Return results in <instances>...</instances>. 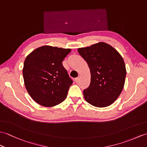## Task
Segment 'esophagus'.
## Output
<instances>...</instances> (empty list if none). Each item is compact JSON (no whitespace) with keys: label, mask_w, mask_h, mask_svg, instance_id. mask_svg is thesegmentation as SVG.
Returning <instances> with one entry per match:
<instances>
[{"label":"esophagus","mask_w":147,"mask_h":147,"mask_svg":"<svg viewBox=\"0 0 147 147\" xmlns=\"http://www.w3.org/2000/svg\"><path fill=\"white\" fill-rule=\"evenodd\" d=\"M80 80V76H79L78 77L74 79V82H75L76 83H78V82H79Z\"/></svg>","instance_id":"esophagus-1"}]
</instances>
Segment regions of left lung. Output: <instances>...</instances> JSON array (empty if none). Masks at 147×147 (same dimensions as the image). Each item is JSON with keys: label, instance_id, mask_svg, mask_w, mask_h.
<instances>
[{"label": "left lung", "instance_id": "left-lung-1", "mask_svg": "<svg viewBox=\"0 0 147 147\" xmlns=\"http://www.w3.org/2000/svg\"><path fill=\"white\" fill-rule=\"evenodd\" d=\"M91 73L90 86L83 90L86 101L95 107H105L115 102L124 88L126 69L122 56L104 42L78 49Z\"/></svg>", "mask_w": 147, "mask_h": 147}]
</instances>
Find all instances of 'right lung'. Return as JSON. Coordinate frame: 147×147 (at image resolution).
<instances>
[{
    "instance_id": "add662e5",
    "label": "right lung",
    "mask_w": 147,
    "mask_h": 147,
    "mask_svg": "<svg viewBox=\"0 0 147 147\" xmlns=\"http://www.w3.org/2000/svg\"><path fill=\"white\" fill-rule=\"evenodd\" d=\"M71 51L45 45L26 57L23 69L24 85L37 104L54 107L66 98L73 80L62 62Z\"/></svg>"
}]
</instances>
